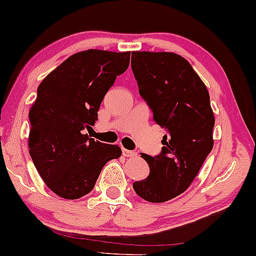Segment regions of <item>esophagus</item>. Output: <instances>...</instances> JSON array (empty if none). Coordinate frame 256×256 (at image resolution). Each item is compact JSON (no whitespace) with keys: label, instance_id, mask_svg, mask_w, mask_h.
Here are the masks:
<instances>
[{"label":"esophagus","instance_id":"1","mask_svg":"<svg viewBox=\"0 0 256 256\" xmlns=\"http://www.w3.org/2000/svg\"><path fill=\"white\" fill-rule=\"evenodd\" d=\"M122 156H128V158H134V156H137V153L134 150H125V148H122Z\"/></svg>","mask_w":256,"mask_h":256}]
</instances>
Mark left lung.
<instances>
[{
	"instance_id": "obj_1",
	"label": "left lung",
	"mask_w": 256,
	"mask_h": 256,
	"mask_svg": "<svg viewBox=\"0 0 256 256\" xmlns=\"http://www.w3.org/2000/svg\"><path fill=\"white\" fill-rule=\"evenodd\" d=\"M131 68L153 120L166 131L158 156L142 153L150 175L132 186L144 200L162 203L190 187L212 150L209 92L192 66L175 53L132 52Z\"/></svg>"
}]
</instances>
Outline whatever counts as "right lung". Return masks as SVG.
Returning <instances> with one entry per match:
<instances>
[{
    "label": "right lung",
    "instance_id": "obj_1",
    "mask_svg": "<svg viewBox=\"0 0 256 256\" xmlns=\"http://www.w3.org/2000/svg\"><path fill=\"white\" fill-rule=\"evenodd\" d=\"M130 52L82 50L50 72L38 85L29 112V153L50 190L78 199L94 190L106 162L122 156L119 146L88 138L97 112Z\"/></svg>",
    "mask_w": 256,
    "mask_h": 256
}]
</instances>
